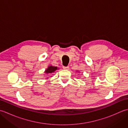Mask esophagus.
Wrapping results in <instances>:
<instances>
[{"instance_id":"1","label":"esophagus","mask_w":128,"mask_h":128,"mask_svg":"<svg viewBox=\"0 0 128 128\" xmlns=\"http://www.w3.org/2000/svg\"><path fill=\"white\" fill-rule=\"evenodd\" d=\"M62 68H63L64 69L68 70V69H69V66H62Z\"/></svg>"}]
</instances>
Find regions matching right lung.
Segmentation results:
<instances>
[{
    "label": "right lung",
    "mask_w": 128,
    "mask_h": 128,
    "mask_svg": "<svg viewBox=\"0 0 128 128\" xmlns=\"http://www.w3.org/2000/svg\"><path fill=\"white\" fill-rule=\"evenodd\" d=\"M57 70V67L56 66H48V69L46 70L45 72L47 73V74H52V73L54 72Z\"/></svg>",
    "instance_id": "obj_1"
}]
</instances>
